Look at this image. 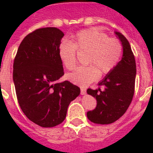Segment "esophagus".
Masks as SVG:
<instances>
[{"label":"esophagus","mask_w":153,"mask_h":153,"mask_svg":"<svg viewBox=\"0 0 153 153\" xmlns=\"http://www.w3.org/2000/svg\"><path fill=\"white\" fill-rule=\"evenodd\" d=\"M86 94V89L84 87H81V94L82 95H85Z\"/></svg>","instance_id":"esophagus-1"}]
</instances>
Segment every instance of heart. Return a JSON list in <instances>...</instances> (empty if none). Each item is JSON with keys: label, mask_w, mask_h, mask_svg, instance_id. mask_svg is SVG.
Wrapping results in <instances>:
<instances>
[{"label": "heart", "mask_w": 153, "mask_h": 153, "mask_svg": "<svg viewBox=\"0 0 153 153\" xmlns=\"http://www.w3.org/2000/svg\"><path fill=\"white\" fill-rule=\"evenodd\" d=\"M76 51H86L85 63L90 65L79 67L66 78L72 83L86 86L95 81L99 73L106 74L115 68L122 55V44L97 28L81 30L71 42L62 41L59 46V57L66 69L72 71L76 67Z\"/></svg>", "instance_id": "heart-1"}]
</instances>
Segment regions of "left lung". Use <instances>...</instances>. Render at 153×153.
<instances>
[{"instance_id": "1", "label": "left lung", "mask_w": 153, "mask_h": 153, "mask_svg": "<svg viewBox=\"0 0 153 153\" xmlns=\"http://www.w3.org/2000/svg\"><path fill=\"white\" fill-rule=\"evenodd\" d=\"M123 46V55L111 72L98 83L97 90L88 89L87 94L97 100V106L87 112L91 122L108 125L118 120L128 109L135 90L136 61L130 44L120 32H115Z\"/></svg>"}]
</instances>
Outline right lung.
<instances>
[{
    "mask_svg": "<svg viewBox=\"0 0 153 153\" xmlns=\"http://www.w3.org/2000/svg\"><path fill=\"white\" fill-rule=\"evenodd\" d=\"M64 34L56 27H42L26 36L13 62V82L18 103L30 121L44 128L65 120L71 102L80 88L64 74L58 49Z\"/></svg>",
    "mask_w": 153,
    "mask_h": 153,
    "instance_id": "obj_1",
    "label": "right lung"
}]
</instances>
